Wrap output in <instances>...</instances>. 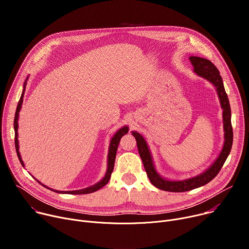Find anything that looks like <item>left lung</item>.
Returning a JSON list of instances; mask_svg holds the SVG:
<instances>
[{"label": "left lung", "mask_w": 249, "mask_h": 249, "mask_svg": "<svg viewBox=\"0 0 249 249\" xmlns=\"http://www.w3.org/2000/svg\"><path fill=\"white\" fill-rule=\"evenodd\" d=\"M189 59L191 64L194 67V72L198 76L206 79L211 84L214 85V87L217 89L221 106L224 109L223 121H224V132H225V143L218 159L213 162V164L208 169H206L203 173L184 180H168L163 178V177H161L157 172L153 162L151 152L147 145V142L145 141L143 136L138 132L133 131L132 135L135 137L137 141L138 151L142 160H143L145 170L147 172V175L149 177L151 183L157 188L163 191H168V192L190 191L192 189L201 187L209 183L211 180L214 179L217 176V174L220 172L221 168L223 167L226 160L228 159L231 153V146H232L233 133H232V127H231V106H230L228 94L225 90L222 77L220 76L219 70L210 60H207L205 58L191 56L189 57Z\"/></svg>", "instance_id": "left-lung-1"}]
</instances>
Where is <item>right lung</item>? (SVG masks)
Segmentation results:
<instances>
[{"label": "right lung", "mask_w": 249, "mask_h": 249, "mask_svg": "<svg viewBox=\"0 0 249 249\" xmlns=\"http://www.w3.org/2000/svg\"><path fill=\"white\" fill-rule=\"evenodd\" d=\"M28 78H26L24 84H23V89H22V93H21V96L19 98V101H18V104L17 106V110H16V115H15V120H14V127H15V145H16V151H17V154H18V158L21 163L22 166H24V163L21 160V157H20V154H19V151H18V114H19V111L21 109V105H22V101H23V94H24V91H25V87H26V81H27ZM129 131L128 127L127 126H124L122 127L121 129H119L115 135L112 137L111 141H110V145H109V151H108V157H107V170H106V173L104 175L103 178L97 182L96 184L92 185V186H89L88 188H85V189H81V190H74V191H58V190H54V189H51L47 186H45L44 184H42L41 182H38L40 184H42V186L50 189L51 191H54V192H57V193H63V194H89V193H92V192H95L97 191L98 189L102 188L104 185H106L108 183L109 179H110V176H111V173L113 171V168H114V162H115V158H116V152H117V149H118V145H119V142H120V139L122 138V136H124L125 134H127Z\"/></svg>", "instance_id": "obj_1"}]
</instances>
